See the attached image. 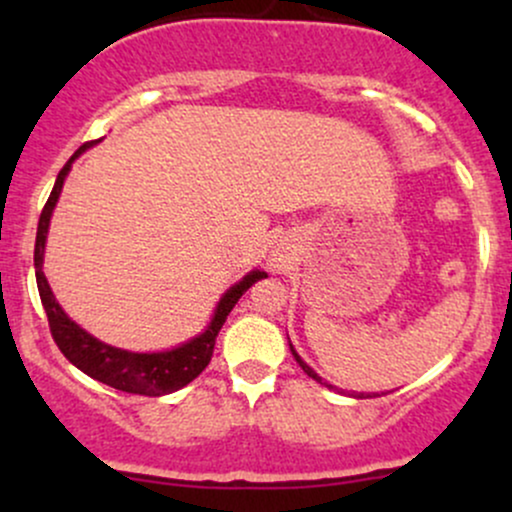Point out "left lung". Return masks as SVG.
<instances>
[{"instance_id":"left-lung-1","label":"left lung","mask_w":512,"mask_h":512,"mask_svg":"<svg viewBox=\"0 0 512 512\" xmlns=\"http://www.w3.org/2000/svg\"><path fill=\"white\" fill-rule=\"evenodd\" d=\"M291 354H293V358H296V361H298V366H301V368L305 370V373H308V375H310V378H313V380H317V383H322V378H320V375H317V373H315V370H313V368H310V366H308V363H305V361H303V358L296 354V349H293V346H291Z\"/></svg>"}]
</instances>
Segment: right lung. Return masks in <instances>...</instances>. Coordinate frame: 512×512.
<instances>
[{
    "label": "right lung",
    "mask_w": 512,
    "mask_h": 512,
    "mask_svg": "<svg viewBox=\"0 0 512 512\" xmlns=\"http://www.w3.org/2000/svg\"><path fill=\"white\" fill-rule=\"evenodd\" d=\"M91 146L86 142L76 154L64 163V168L57 175L55 187H52L48 202H45L43 214L38 221V236H35V281H38L40 301H43L45 313H48V325L50 334L55 339V344L60 346V351L67 356L69 363H74L76 368L84 370L86 375H91L98 383H105L120 392H129V395H144V397H161L170 395V392L180 390L187 383L197 378L204 368L209 366L211 354H214L216 337H219L223 322H226L228 313L233 310V305L238 303V298L250 289L255 281L264 279V272H250L243 281H238L233 289L226 291V296L221 298L216 305V313L211 325L204 330L199 337L192 342L178 346L173 351H161V354H132V351L115 349V346L98 342L96 337L81 330L76 322L67 317V313L60 308V303L52 296L48 279L43 274V252H45V238H48V226L52 209H55L57 197H60L64 178H67L72 161L81 151Z\"/></svg>",
    "instance_id": "right-lung-1"
}]
</instances>
